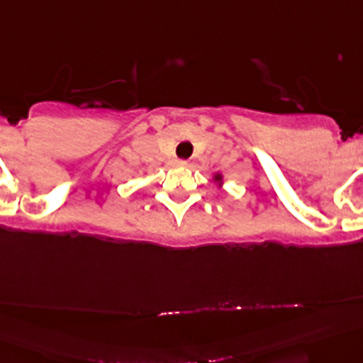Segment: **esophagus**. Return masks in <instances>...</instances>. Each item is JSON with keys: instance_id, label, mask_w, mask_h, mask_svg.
Listing matches in <instances>:
<instances>
[{"instance_id": "esophagus-1", "label": "esophagus", "mask_w": 363, "mask_h": 363, "mask_svg": "<svg viewBox=\"0 0 363 363\" xmlns=\"http://www.w3.org/2000/svg\"><path fill=\"white\" fill-rule=\"evenodd\" d=\"M175 164H179V167H186V164H188V160H177L175 161Z\"/></svg>"}]
</instances>
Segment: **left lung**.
Returning <instances> with one entry per match:
<instances>
[{"instance_id":"1","label":"left lung","mask_w":363,"mask_h":363,"mask_svg":"<svg viewBox=\"0 0 363 363\" xmlns=\"http://www.w3.org/2000/svg\"><path fill=\"white\" fill-rule=\"evenodd\" d=\"M216 179H219V175H216Z\"/></svg>"}]
</instances>
